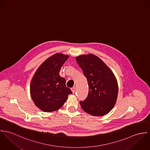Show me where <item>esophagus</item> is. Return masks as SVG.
I'll return each mask as SVG.
<instances>
[{"label":"esophagus","mask_w":150,"mask_h":150,"mask_svg":"<svg viewBox=\"0 0 150 150\" xmlns=\"http://www.w3.org/2000/svg\"><path fill=\"white\" fill-rule=\"evenodd\" d=\"M71 90L72 91V93H75V87H73L72 88H71Z\"/></svg>","instance_id":"obj_1"}]
</instances>
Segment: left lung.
I'll use <instances>...</instances> for the list:
<instances>
[{
	"label": "left lung",
	"mask_w": 150,
	"mask_h": 150,
	"mask_svg": "<svg viewBox=\"0 0 150 150\" xmlns=\"http://www.w3.org/2000/svg\"><path fill=\"white\" fill-rule=\"evenodd\" d=\"M77 63L86 77L88 94L80 104L83 110L94 116L108 114L116 102L118 87L116 78L105 63L93 54L76 57Z\"/></svg>",
	"instance_id": "obj_1"
}]
</instances>
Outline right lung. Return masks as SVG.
I'll use <instances>...</instances> for the list:
<instances>
[{"instance_id":"add662e5","label":"right lung","mask_w":150,"mask_h":150,"mask_svg":"<svg viewBox=\"0 0 150 150\" xmlns=\"http://www.w3.org/2000/svg\"><path fill=\"white\" fill-rule=\"evenodd\" d=\"M69 56L56 53L45 60L34 75L30 90L35 105L45 112L58 110L72 94L66 79L59 75L61 67Z\"/></svg>"}]
</instances>
